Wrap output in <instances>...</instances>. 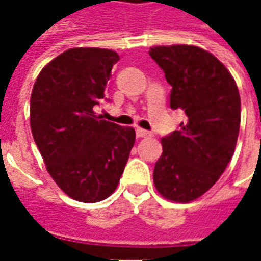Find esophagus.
<instances>
[{
  "mask_svg": "<svg viewBox=\"0 0 261 261\" xmlns=\"http://www.w3.org/2000/svg\"><path fill=\"white\" fill-rule=\"evenodd\" d=\"M136 136L138 138H148V136H151V132H148V130H144V129H136Z\"/></svg>",
  "mask_w": 261,
  "mask_h": 261,
  "instance_id": "1",
  "label": "esophagus"
}]
</instances>
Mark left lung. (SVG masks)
I'll use <instances>...</instances> for the list:
<instances>
[{
  "instance_id": "8db88e82",
  "label": "left lung",
  "mask_w": 261,
  "mask_h": 261,
  "mask_svg": "<svg viewBox=\"0 0 261 261\" xmlns=\"http://www.w3.org/2000/svg\"><path fill=\"white\" fill-rule=\"evenodd\" d=\"M149 55L173 87L171 109L187 122L161 139L163 154L154 167L158 193L171 202H192L215 185L234 155L241 100L225 65L199 46H154Z\"/></svg>"
}]
</instances>
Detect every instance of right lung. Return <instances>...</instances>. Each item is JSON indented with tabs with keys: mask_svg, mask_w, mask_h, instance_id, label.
Masks as SVG:
<instances>
[{
	"mask_svg": "<svg viewBox=\"0 0 261 261\" xmlns=\"http://www.w3.org/2000/svg\"><path fill=\"white\" fill-rule=\"evenodd\" d=\"M115 50L72 47L43 66L30 97V127L46 170L78 202L105 200L119 185L134 127L95 113L105 98Z\"/></svg>",
	"mask_w": 261,
	"mask_h": 261,
	"instance_id": "right-lung-1",
	"label": "right lung"
}]
</instances>
